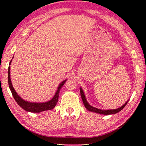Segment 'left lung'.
Returning <instances> with one entry per match:
<instances>
[{
  "label": "left lung",
  "mask_w": 146,
  "mask_h": 146,
  "mask_svg": "<svg viewBox=\"0 0 146 146\" xmlns=\"http://www.w3.org/2000/svg\"><path fill=\"white\" fill-rule=\"evenodd\" d=\"M80 95H81V97H82V101H83L84 106H85L86 108L87 109L88 111H92V112H94V113H96L102 114V115H112V114H116V113H119V111H121V110L126 106V105L127 104V103L128 102V101L127 102H126L125 103H124V104L122 105V106L120 107V108H118L117 109L101 110V109H98V108H96V107L91 106V105L89 104V103H88L87 100H86L85 95H84V94L83 90H82V89L81 88H80Z\"/></svg>",
  "instance_id": "obj_1"
}]
</instances>
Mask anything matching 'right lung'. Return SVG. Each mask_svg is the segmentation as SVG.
<instances>
[{
  "mask_svg": "<svg viewBox=\"0 0 146 146\" xmlns=\"http://www.w3.org/2000/svg\"><path fill=\"white\" fill-rule=\"evenodd\" d=\"M11 62H12V60H10V64H9L10 65ZM8 86H9L10 90L11 91L12 96H13L14 99L16 100V103H18V104L20 105L22 109L26 110V111L31 112V113H40V112L47 111V110H51L53 109L54 107L56 106V103L58 102L60 90L66 81V80H65L59 84L55 94H54L53 98L50 99V101L45 103H32V102H28V101L24 100V99L21 98L17 94L16 91L14 90L13 86H12L11 80H10V66H8Z\"/></svg>",
  "mask_w": 146,
  "mask_h": 146,
  "instance_id": "right-lung-1",
  "label": "right lung"
}]
</instances>
